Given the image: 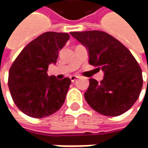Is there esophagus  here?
I'll return each instance as SVG.
<instances>
[{
	"mask_svg": "<svg viewBox=\"0 0 148 148\" xmlns=\"http://www.w3.org/2000/svg\"><path fill=\"white\" fill-rule=\"evenodd\" d=\"M77 78H78L77 76H71V77H70V79H71V81L72 82H74L77 80Z\"/></svg>",
	"mask_w": 148,
	"mask_h": 148,
	"instance_id": "esophagus-1",
	"label": "esophagus"
}]
</instances>
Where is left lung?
I'll return each mask as SVG.
<instances>
[{"mask_svg": "<svg viewBox=\"0 0 148 148\" xmlns=\"http://www.w3.org/2000/svg\"><path fill=\"white\" fill-rule=\"evenodd\" d=\"M85 46L89 63L99 66L105 77L98 82L90 79L85 93L88 105L106 116H119L128 111L139 97L143 75L138 62L123 43L105 32H71Z\"/></svg>", "mask_w": 148, "mask_h": 148, "instance_id": "1", "label": "left lung"}]
</instances>
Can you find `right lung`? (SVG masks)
<instances>
[{"label": "right lung", "mask_w": 148, "mask_h": 148, "mask_svg": "<svg viewBox=\"0 0 148 148\" xmlns=\"http://www.w3.org/2000/svg\"><path fill=\"white\" fill-rule=\"evenodd\" d=\"M70 38L66 33L46 32L29 43L14 60L9 71L11 97L20 111L40 119L54 114L63 105L70 78L58 80L47 73L58 53Z\"/></svg>", "instance_id": "obj_1"}]
</instances>
